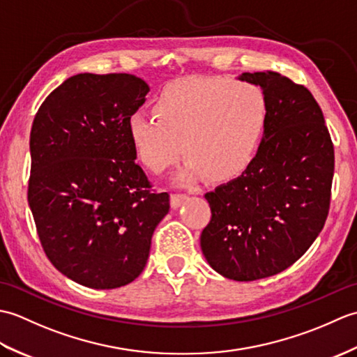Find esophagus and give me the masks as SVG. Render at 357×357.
I'll list each match as a JSON object with an SVG mask.
<instances>
[{
  "label": "esophagus",
  "mask_w": 357,
  "mask_h": 357,
  "mask_svg": "<svg viewBox=\"0 0 357 357\" xmlns=\"http://www.w3.org/2000/svg\"><path fill=\"white\" fill-rule=\"evenodd\" d=\"M187 199V195H183V193H173L170 196V206L172 208H178L181 204H183L184 201Z\"/></svg>",
  "instance_id": "1"
}]
</instances>
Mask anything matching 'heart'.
<instances>
[{"label": "heart", "instance_id": "1", "mask_svg": "<svg viewBox=\"0 0 357 357\" xmlns=\"http://www.w3.org/2000/svg\"><path fill=\"white\" fill-rule=\"evenodd\" d=\"M153 116L135 113L127 133L147 172L164 173L184 156L179 179L229 183L253 164L268 123V100L253 82L195 78L165 86L151 104Z\"/></svg>", "mask_w": 357, "mask_h": 357}]
</instances>
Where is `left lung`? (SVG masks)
<instances>
[{"instance_id": "left-lung-1", "label": "left lung", "mask_w": 357, "mask_h": 357, "mask_svg": "<svg viewBox=\"0 0 357 357\" xmlns=\"http://www.w3.org/2000/svg\"><path fill=\"white\" fill-rule=\"evenodd\" d=\"M239 79L267 95L268 123L250 169L206 193L211 218L201 248L219 275L247 282L290 267L324 229L335 147L307 87L271 70Z\"/></svg>"}]
</instances>
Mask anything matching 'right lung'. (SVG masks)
<instances>
[{"label":"right lung","mask_w":357,"mask_h":357,"mask_svg":"<svg viewBox=\"0 0 357 357\" xmlns=\"http://www.w3.org/2000/svg\"><path fill=\"white\" fill-rule=\"evenodd\" d=\"M149 90L135 75L79 73L33 119L27 201L38 236L53 267L84 287L138 278L169 213V193L153 192L127 133Z\"/></svg>","instance_id":"right-lung-1"}]
</instances>
